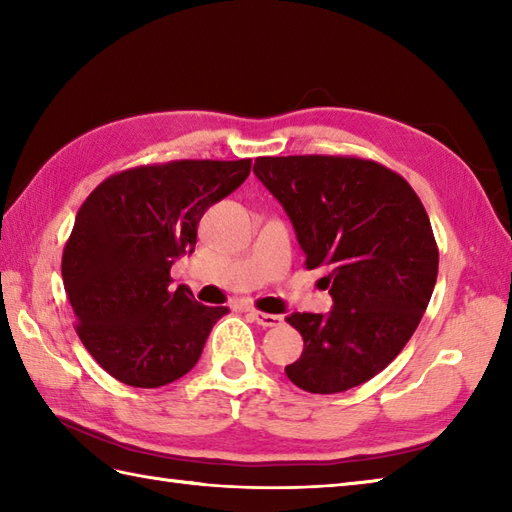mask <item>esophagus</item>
I'll list each match as a JSON object with an SVG mask.
<instances>
[{
    "label": "esophagus",
    "mask_w": 512,
    "mask_h": 512,
    "mask_svg": "<svg viewBox=\"0 0 512 512\" xmlns=\"http://www.w3.org/2000/svg\"><path fill=\"white\" fill-rule=\"evenodd\" d=\"M250 317H253V321L257 325H262V328H275V325H281V317H277V314H268V312H259V310H248Z\"/></svg>",
    "instance_id": "1"
}]
</instances>
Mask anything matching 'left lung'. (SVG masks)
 <instances>
[{
  "label": "left lung",
  "instance_id": "1",
  "mask_svg": "<svg viewBox=\"0 0 512 512\" xmlns=\"http://www.w3.org/2000/svg\"><path fill=\"white\" fill-rule=\"evenodd\" d=\"M255 176L284 206L306 268H325L328 314L292 312L303 336L286 376L310 394L367 383L416 332L438 279V244L409 182L356 156H262Z\"/></svg>",
  "mask_w": 512,
  "mask_h": 512
}]
</instances>
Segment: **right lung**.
<instances>
[{"instance_id":"right-lung-1","label":"right lung","mask_w":512,"mask_h":512,"mask_svg":"<svg viewBox=\"0 0 512 512\" xmlns=\"http://www.w3.org/2000/svg\"><path fill=\"white\" fill-rule=\"evenodd\" d=\"M250 173L244 160H171L114 173L76 213L61 275L76 334L107 374L132 387L178 380L204 350L224 306H202L169 270L198 242L211 204Z\"/></svg>"}]
</instances>
